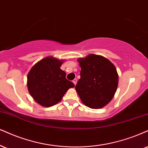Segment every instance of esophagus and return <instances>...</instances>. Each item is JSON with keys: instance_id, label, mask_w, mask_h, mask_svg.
<instances>
[{"instance_id": "1", "label": "esophagus", "mask_w": 148, "mask_h": 148, "mask_svg": "<svg viewBox=\"0 0 148 148\" xmlns=\"http://www.w3.org/2000/svg\"><path fill=\"white\" fill-rule=\"evenodd\" d=\"M77 79H74L73 80V82L74 83V84H75V85L76 84H77Z\"/></svg>"}]
</instances>
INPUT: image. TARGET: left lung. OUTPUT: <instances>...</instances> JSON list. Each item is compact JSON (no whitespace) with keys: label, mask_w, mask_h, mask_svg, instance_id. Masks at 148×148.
Wrapping results in <instances>:
<instances>
[{"label":"left lung","mask_w":148,"mask_h":148,"mask_svg":"<svg viewBox=\"0 0 148 148\" xmlns=\"http://www.w3.org/2000/svg\"><path fill=\"white\" fill-rule=\"evenodd\" d=\"M80 79L75 89L82 101L90 108H101L111 101L119 77L113 64L103 56L90 54L78 59Z\"/></svg>","instance_id":"8db88e82"}]
</instances>
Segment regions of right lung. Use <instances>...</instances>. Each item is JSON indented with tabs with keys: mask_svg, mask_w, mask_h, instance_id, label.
<instances>
[{
	"mask_svg": "<svg viewBox=\"0 0 148 148\" xmlns=\"http://www.w3.org/2000/svg\"><path fill=\"white\" fill-rule=\"evenodd\" d=\"M63 61L47 57L36 63L27 75V87L34 100L43 106H52L61 101L70 88L75 86L60 69Z\"/></svg>",
	"mask_w": 148,
	"mask_h": 148,
	"instance_id": "1",
	"label": "right lung"
}]
</instances>
